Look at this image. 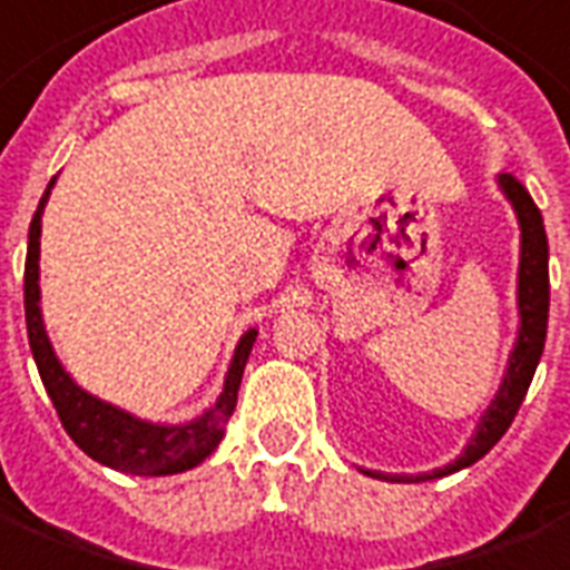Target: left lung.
Returning <instances> with one entry per match:
<instances>
[{
	"instance_id": "8db88e82",
	"label": "left lung",
	"mask_w": 570,
	"mask_h": 570,
	"mask_svg": "<svg viewBox=\"0 0 570 570\" xmlns=\"http://www.w3.org/2000/svg\"><path fill=\"white\" fill-rule=\"evenodd\" d=\"M501 189L508 193V199L517 208L522 229V256H520V338L517 347L510 353L508 374L501 383L495 402L489 404V411L483 414L478 435L471 438V444L465 446V453L453 462V465L438 468L432 474H423L420 480L444 478L453 474L459 468L474 465L478 459H483L499 444L501 435L508 432L513 416L520 411L522 399L529 392V383L534 377V368L541 362L543 341H547V314H550V247H547V232H543V217L534 199L529 196V189L522 187L513 175H501ZM371 474V471H368ZM381 480H407V478H390V474H371Z\"/></svg>"
}]
</instances>
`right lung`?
Masks as SVG:
<instances>
[{
  "label": "right lung",
  "instance_id": "add662e5",
  "mask_svg": "<svg viewBox=\"0 0 570 570\" xmlns=\"http://www.w3.org/2000/svg\"><path fill=\"white\" fill-rule=\"evenodd\" d=\"M53 180L38 202V210L29 223V247H27V272H23V307H27V332L29 347L36 356L38 374L48 390L50 402L57 407L62 429L69 432L75 444L96 462L108 468L138 474V478H163V474H178L187 468H196L205 456L214 453L220 444L223 429L229 423L235 402H238V386H242L244 365L250 356L256 332H247L235 356H232L226 386L220 399L208 414L199 416L196 423L187 425H154L135 420L126 411H117L111 404L92 399L81 386H75L71 377L50 350V341L41 326V307H38V235H41V210L48 202Z\"/></svg>",
  "mask_w": 570,
  "mask_h": 570
}]
</instances>
